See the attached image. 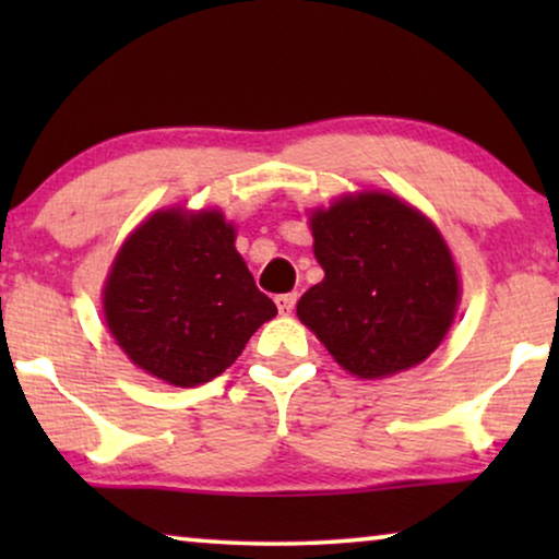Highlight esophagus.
Returning a JSON list of instances; mask_svg holds the SVG:
<instances>
[{
    "label": "esophagus",
    "mask_w": 559,
    "mask_h": 559,
    "mask_svg": "<svg viewBox=\"0 0 559 559\" xmlns=\"http://www.w3.org/2000/svg\"><path fill=\"white\" fill-rule=\"evenodd\" d=\"M295 302H297V293L277 295V308H280L282 316H289V312L295 310Z\"/></svg>",
    "instance_id": "34e87169"
}]
</instances>
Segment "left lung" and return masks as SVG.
Listing matches in <instances>:
<instances>
[{"label":"left lung","instance_id":"obj_1","mask_svg":"<svg viewBox=\"0 0 559 559\" xmlns=\"http://www.w3.org/2000/svg\"><path fill=\"white\" fill-rule=\"evenodd\" d=\"M323 282L297 316L343 369L361 379L423 364L457 310L448 243L423 213L386 193L346 195L310 218Z\"/></svg>","mask_w":559,"mask_h":559}]
</instances>
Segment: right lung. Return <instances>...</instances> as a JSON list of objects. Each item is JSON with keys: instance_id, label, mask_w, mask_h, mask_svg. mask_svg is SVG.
I'll use <instances>...</instances> for the list:
<instances>
[{"instance_id": "1", "label": "right lung", "mask_w": 559, "mask_h": 559, "mask_svg": "<svg viewBox=\"0 0 559 559\" xmlns=\"http://www.w3.org/2000/svg\"><path fill=\"white\" fill-rule=\"evenodd\" d=\"M218 211L178 209L144 221L114 259L106 325L152 377L195 386L231 366L259 325L277 316L234 247Z\"/></svg>"}]
</instances>
